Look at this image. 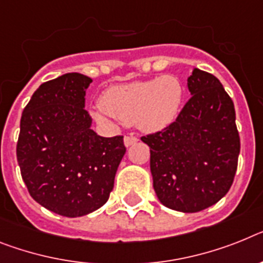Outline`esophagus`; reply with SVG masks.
Listing matches in <instances>:
<instances>
[{
    "instance_id": "obj_1",
    "label": "esophagus",
    "mask_w": 263,
    "mask_h": 263,
    "mask_svg": "<svg viewBox=\"0 0 263 263\" xmlns=\"http://www.w3.org/2000/svg\"><path fill=\"white\" fill-rule=\"evenodd\" d=\"M136 142H138V138H136V136H125L124 138L125 147H129V145L135 144Z\"/></svg>"
}]
</instances>
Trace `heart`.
Instances as JSON below:
<instances>
[{
    "label": "heart",
    "instance_id": "obj_1",
    "mask_svg": "<svg viewBox=\"0 0 263 263\" xmlns=\"http://www.w3.org/2000/svg\"><path fill=\"white\" fill-rule=\"evenodd\" d=\"M183 95L182 83L173 74L119 84L103 92L101 107L93 108L90 115L101 123L114 118L127 125L138 124L144 131H158L175 120Z\"/></svg>",
    "mask_w": 263,
    "mask_h": 263
}]
</instances>
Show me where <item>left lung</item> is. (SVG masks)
I'll return each instance as SVG.
<instances>
[{
  "label": "left lung",
  "mask_w": 263,
  "mask_h": 263,
  "mask_svg": "<svg viewBox=\"0 0 263 263\" xmlns=\"http://www.w3.org/2000/svg\"><path fill=\"white\" fill-rule=\"evenodd\" d=\"M191 98L175 121L142 136L149 147L154 190L168 209L198 213L229 193L240 140L231 98L214 74L194 68Z\"/></svg>",
  "instance_id": "left-lung-1"
}]
</instances>
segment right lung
<instances>
[{
    "mask_svg": "<svg viewBox=\"0 0 263 263\" xmlns=\"http://www.w3.org/2000/svg\"><path fill=\"white\" fill-rule=\"evenodd\" d=\"M92 79L67 73L41 84L24 108L17 162L30 196L68 218L100 209L114 189L125 154L123 136L90 128L85 89Z\"/></svg>",
    "mask_w": 263,
    "mask_h": 263,
    "instance_id": "right-lung-1",
    "label": "right lung"
}]
</instances>
